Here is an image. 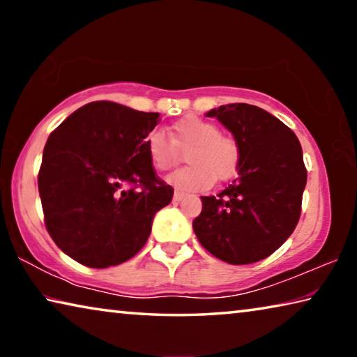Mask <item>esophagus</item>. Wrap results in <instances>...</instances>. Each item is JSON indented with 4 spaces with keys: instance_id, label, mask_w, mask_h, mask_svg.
<instances>
[{
    "instance_id": "1",
    "label": "esophagus",
    "mask_w": 357,
    "mask_h": 357,
    "mask_svg": "<svg viewBox=\"0 0 357 357\" xmlns=\"http://www.w3.org/2000/svg\"><path fill=\"white\" fill-rule=\"evenodd\" d=\"M184 197H185V193H184V192L176 190V192H174V195H173V200H174V202H181V200H183Z\"/></svg>"
}]
</instances>
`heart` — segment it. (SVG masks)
I'll use <instances>...</instances> for the list:
<instances>
[{
	"instance_id": "heart-1",
	"label": "heart",
	"mask_w": 357,
	"mask_h": 357,
	"mask_svg": "<svg viewBox=\"0 0 357 357\" xmlns=\"http://www.w3.org/2000/svg\"><path fill=\"white\" fill-rule=\"evenodd\" d=\"M170 137L162 130H151L144 138L151 164L167 172L178 164L181 151L189 148L185 165L173 172L167 183L178 190H206L214 179H228L238 170L241 160L239 143L220 134L219 126L198 116H185L172 126Z\"/></svg>"
}]
</instances>
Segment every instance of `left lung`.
<instances>
[{"label": "left lung", "instance_id": "8db88e82", "mask_svg": "<svg viewBox=\"0 0 357 357\" xmlns=\"http://www.w3.org/2000/svg\"><path fill=\"white\" fill-rule=\"evenodd\" d=\"M239 143L238 178L217 197H202L192 227L200 244L229 264H250L274 253L294 231L307 170L294 132L263 108H213Z\"/></svg>", "mask_w": 357, "mask_h": 357}]
</instances>
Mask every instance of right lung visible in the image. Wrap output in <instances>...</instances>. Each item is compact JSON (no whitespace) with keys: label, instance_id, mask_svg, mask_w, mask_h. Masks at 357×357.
Here are the masks:
<instances>
[{"label":"right lung","instance_id":"add662e5","mask_svg":"<svg viewBox=\"0 0 357 357\" xmlns=\"http://www.w3.org/2000/svg\"><path fill=\"white\" fill-rule=\"evenodd\" d=\"M159 113L98 100L52 132L38 176L47 231L88 268L128 261L146 244L173 187L155 174L144 138Z\"/></svg>","mask_w":357,"mask_h":357}]
</instances>
